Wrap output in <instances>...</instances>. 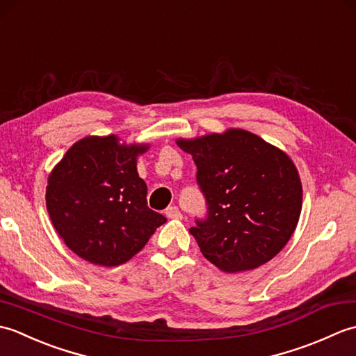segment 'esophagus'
<instances>
[{
    "mask_svg": "<svg viewBox=\"0 0 356 356\" xmlns=\"http://www.w3.org/2000/svg\"><path fill=\"white\" fill-rule=\"evenodd\" d=\"M165 214L168 218H182V213H180V209L177 207H168L165 211Z\"/></svg>",
    "mask_w": 356,
    "mask_h": 356,
    "instance_id": "esophagus-1",
    "label": "esophagus"
}]
</instances>
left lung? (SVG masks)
I'll return each instance as SVG.
<instances>
[{"label": "left lung", "mask_w": 356, "mask_h": 356, "mask_svg": "<svg viewBox=\"0 0 356 356\" xmlns=\"http://www.w3.org/2000/svg\"><path fill=\"white\" fill-rule=\"evenodd\" d=\"M176 143L197 165L208 203L207 220L190 229L202 254L223 272L255 269L274 259L297 228L303 203L292 159L241 128Z\"/></svg>", "instance_id": "left-lung-1"}]
</instances>
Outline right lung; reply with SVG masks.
<instances>
[{
    "label": "right lung",
    "mask_w": 356,
    "mask_h": 356,
    "mask_svg": "<svg viewBox=\"0 0 356 356\" xmlns=\"http://www.w3.org/2000/svg\"><path fill=\"white\" fill-rule=\"evenodd\" d=\"M149 143L115 134L74 142L49 174L45 205L59 237L81 259L119 266L147 245L166 218L147 205L138 157Z\"/></svg>",
    "instance_id": "obj_1"
}]
</instances>
